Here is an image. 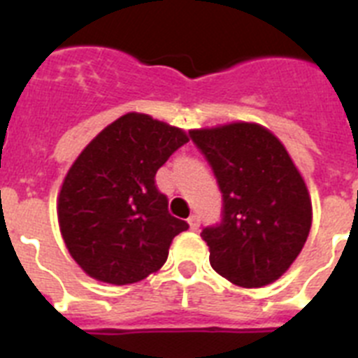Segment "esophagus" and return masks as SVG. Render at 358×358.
I'll use <instances>...</instances> for the list:
<instances>
[{
  "instance_id": "obj_1",
  "label": "esophagus",
  "mask_w": 358,
  "mask_h": 358,
  "mask_svg": "<svg viewBox=\"0 0 358 358\" xmlns=\"http://www.w3.org/2000/svg\"><path fill=\"white\" fill-rule=\"evenodd\" d=\"M188 224H189V227H192V229H197V227H199V215H189Z\"/></svg>"
}]
</instances>
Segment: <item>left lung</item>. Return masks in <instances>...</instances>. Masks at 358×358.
Instances as JSON below:
<instances>
[{"mask_svg": "<svg viewBox=\"0 0 358 358\" xmlns=\"http://www.w3.org/2000/svg\"><path fill=\"white\" fill-rule=\"evenodd\" d=\"M222 194V220L202 229L210 264L245 289L278 280L301 252L312 202L276 136L256 123L189 131Z\"/></svg>", "mask_w": 358, "mask_h": 358, "instance_id": "8db88e82", "label": "left lung"}]
</instances>
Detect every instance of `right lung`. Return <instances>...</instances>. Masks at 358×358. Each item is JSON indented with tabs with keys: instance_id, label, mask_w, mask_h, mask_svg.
Masks as SVG:
<instances>
[{
	"instance_id": "right-lung-1",
	"label": "right lung",
	"mask_w": 358,
	"mask_h": 358,
	"mask_svg": "<svg viewBox=\"0 0 358 358\" xmlns=\"http://www.w3.org/2000/svg\"><path fill=\"white\" fill-rule=\"evenodd\" d=\"M185 131L129 113L82 150L59 194V226L73 260L85 274L129 285L163 267L173 236L188 229L169 213L156 173Z\"/></svg>"
}]
</instances>
